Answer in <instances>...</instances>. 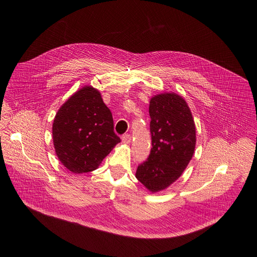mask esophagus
I'll return each instance as SVG.
<instances>
[{"mask_svg":"<svg viewBox=\"0 0 257 257\" xmlns=\"http://www.w3.org/2000/svg\"><path fill=\"white\" fill-rule=\"evenodd\" d=\"M131 140H132V137L130 136V134H124V136L121 137V142H123L124 144H130Z\"/></svg>","mask_w":257,"mask_h":257,"instance_id":"obj_1","label":"esophagus"}]
</instances>
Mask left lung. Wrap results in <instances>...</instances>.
Returning <instances> with one entry per match:
<instances>
[{"label":"left lung","mask_w":257,"mask_h":257,"mask_svg":"<svg viewBox=\"0 0 257 257\" xmlns=\"http://www.w3.org/2000/svg\"><path fill=\"white\" fill-rule=\"evenodd\" d=\"M152 149L138 167L136 177L152 193L164 191L176 181L190 163L196 147V127L185 100L164 92L150 100Z\"/></svg>","instance_id":"left-lung-1"}]
</instances>
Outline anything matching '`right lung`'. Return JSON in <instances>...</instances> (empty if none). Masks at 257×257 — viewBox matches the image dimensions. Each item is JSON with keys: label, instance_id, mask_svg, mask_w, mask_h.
I'll return each instance as SVG.
<instances>
[{"label": "right lung", "instance_id": "add662e5", "mask_svg": "<svg viewBox=\"0 0 257 257\" xmlns=\"http://www.w3.org/2000/svg\"><path fill=\"white\" fill-rule=\"evenodd\" d=\"M52 133L58 159L75 174L96 170L120 142L113 131L109 108L92 86L79 89L62 104Z\"/></svg>", "mask_w": 257, "mask_h": 257}]
</instances>
